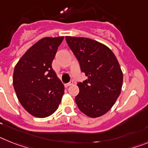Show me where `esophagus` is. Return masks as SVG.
<instances>
[{"label": "esophagus", "mask_w": 148, "mask_h": 148, "mask_svg": "<svg viewBox=\"0 0 148 148\" xmlns=\"http://www.w3.org/2000/svg\"><path fill=\"white\" fill-rule=\"evenodd\" d=\"M72 84H73V82H70V83H68V84H64V86H65V87H68V86H71Z\"/></svg>", "instance_id": "1"}]
</instances>
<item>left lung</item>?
I'll return each instance as SVG.
<instances>
[{
	"mask_svg": "<svg viewBox=\"0 0 148 148\" xmlns=\"http://www.w3.org/2000/svg\"><path fill=\"white\" fill-rule=\"evenodd\" d=\"M66 41L87 79L78 83L80 92L75 97L78 108L95 118L110 110L123 86V72L110 48L86 38L66 36Z\"/></svg>",
	"mask_w": 148,
	"mask_h": 148,
	"instance_id": "1",
	"label": "left lung"
}]
</instances>
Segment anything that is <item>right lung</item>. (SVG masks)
<instances>
[{"mask_svg":"<svg viewBox=\"0 0 148 148\" xmlns=\"http://www.w3.org/2000/svg\"><path fill=\"white\" fill-rule=\"evenodd\" d=\"M64 37L43 38L26 51L16 64L13 84L22 107L32 116L44 118L58 109L64 87L52 68Z\"/></svg>","mask_w":148,"mask_h":148,"instance_id":"obj_1","label":"right lung"}]
</instances>
